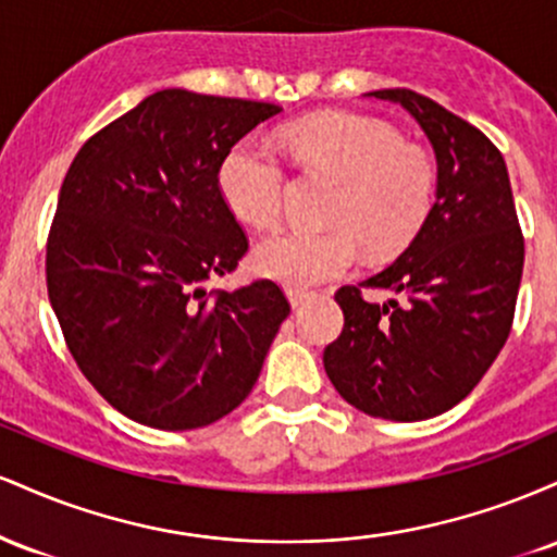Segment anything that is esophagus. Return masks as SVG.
I'll return each instance as SVG.
<instances>
[{
    "label": "esophagus",
    "instance_id": "1",
    "mask_svg": "<svg viewBox=\"0 0 557 557\" xmlns=\"http://www.w3.org/2000/svg\"><path fill=\"white\" fill-rule=\"evenodd\" d=\"M287 300H290L293 309H298L306 298H309V290H300V287H287Z\"/></svg>",
    "mask_w": 557,
    "mask_h": 557
}]
</instances>
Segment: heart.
Masks as SVG:
<instances>
[{
	"instance_id": "1",
	"label": "heart",
	"mask_w": 557,
	"mask_h": 557,
	"mask_svg": "<svg viewBox=\"0 0 557 557\" xmlns=\"http://www.w3.org/2000/svg\"><path fill=\"white\" fill-rule=\"evenodd\" d=\"M304 168L341 181L327 207V230H285L257 248L267 277L309 287L341 277L359 259L408 246L426 222L434 198V164L424 149L403 144L385 120L356 112H322L296 120L283 133ZM220 190L235 214L257 230L280 225L285 170L274 151L238 140L220 164Z\"/></svg>"
}]
</instances>
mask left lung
<instances>
[{
  "label": "left lung",
  "mask_w": 557,
  "mask_h": 557,
  "mask_svg": "<svg viewBox=\"0 0 557 557\" xmlns=\"http://www.w3.org/2000/svg\"><path fill=\"white\" fill-rule=\"evenodd\" d=\"M369 96L417 117L437 157V201L387 270L335 293L345 322L324 372L369 417L421 421L461 403L508 341L523 235L505 159L479 127L411 88ZM363 286L396 298L376 305Z\"/></svg>",
  "instance_id": "left-lung-1"
}]
</instances>
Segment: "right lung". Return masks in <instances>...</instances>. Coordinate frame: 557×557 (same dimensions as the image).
<instances>
[{
	"label": "right lung",
	"mask_w": 557,
	"mask_h": 557,
	"mask_svg": "<svg viewBox=\"0 0 557 557\" xmlns=\"http://www.w3.org/2000/svg\"><path fill=\"white\" fill-rule=\"evenodd\" d=\"M277 112L164 88L94 133L62 181L49 300L86 380L138 424L181 432L227 417L290 314L272 280L207 290L248 251L220 164Z\"/></svg>",
	"instance_id": "right-lung-1"
}]
</instances>
